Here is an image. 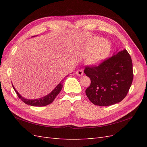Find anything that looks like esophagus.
Masks as SVG:
<instances>
[{"label":"esophagus","instance_id":"34e87169","mask_svg":"<svg viewBox=\"0 0 147 147\" xmlns=\"http://www.w3.org/2000/svg\"><path fill=\"white\" fill-rule=\"evenodd\" d=\"M76 74L78 75V76H82L83 75V70H78L76 71Z\"/></svg>","mask_w":147,"mask_h":147}]
</instances>
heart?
Segmentation results:
<instances>
[{"instance_id": "1", "label": "heart", "mask_w": 147, "mask_h": 147, "mask_svg": "<svg viewBox=\"0 0 147 147\" xmlns=\"http://www.w3.org/2000/svg\"><path fill=\"white\" fill-rule=\"evenodd\" d=\"M84 50L88 51L85 56L86 63L90 65H97L108 56L111 50V44L107 40L96 37L89 42Z\"/></svg>"}]
</instances>
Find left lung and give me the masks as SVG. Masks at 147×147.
<instances>
[{
    "label": "left lung",
    "mask_w": 147,
    "mask_h": 147,
    "mask_svg": "<svg viewBox=\"0 0 147 147\" xmlns=\"http://www.w3.org/2000/svg\"><path fill=\"white\" fill-rule=\"evenodd\" d=\"M84 72L91 79L85 91L89 100L96 105H112L121 102L131 86V57L126 49L117 51L99 65L86 67Z\"/></svg>",
    "instance_id": "1"
}]
</instances>
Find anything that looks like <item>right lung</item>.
<instances>
[{"mask_svg":"<svg viewBox=\"0 0 147 147\" xmlns=\"http://www.w3.org/2000/svg\"><path fill=\"white\" fill-rule=\"evenodd\" d=\"M35 37V36H34ZM63 82H64V79L63 80H61V82L57 84V85L56 86V88L53 90L50 94H48V95L42 97L41 98L39 99H27L24 98L23 97H22L19 93L18 92L16 89L15 88L14 86H12L14 90L15 91L17 96H18L19 98L23 101L24 103L31 105V106H35V107H42V106H45L47 105L48 104H50L53 102V100H55V99L56 98V97L57 96V94H59L60 92V91H61L62 88H63Z\"/></svg>","mask_w":147,"mask_h":147,"instance_id":"right-lung-1","label":"right lung"}]
</instances>
